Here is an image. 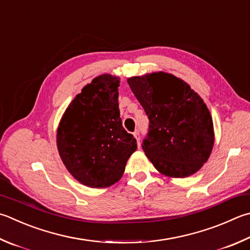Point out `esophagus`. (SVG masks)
I'll return each mask as SVG.
<instances>
[{"instance_id":"1","label":"esophagus","mask_w":250,"mask_h":250,"mask_svg":"<svg viewBox=\"0 0 250 250\" xmlns=\"http://www.w3.org/2000/svg\"><path fill=\"white\" fill-rule=\"evenodd\" d=\"M133 135H134V138L137 139V142H138V146L140 147V145H141V143H140V134H139V132L138 131H135V132H133Z\"/></svg>"}]
</instances>
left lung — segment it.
<instances>
[{
  "label": "left lung",
  "instance_id": "obj_1",
  "mask_svg": "<svg viewBox=\"0 0 250 250\" xmlns=\"http://www.w3.org/2000/svg\"><path fill=\"white\" fill-rule=\"evenodd\" d=\"M149 120L142 148L161 174L185 178L208 161L214 144L210 111L189 84L165 72L128 79Z\"/></svg>",
  "mask_w": 250,
  "mask_h": 250
}]
</instances>
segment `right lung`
<instances>
[{
  "label": "right lung",
  "instance_id": "add662e5",
  "mask_svg": "<svg viewBox=\"0 0 250 250\" xmlns=\"http://www.w3.org/2000/svg\"><path fill=\"white\" fill-rule=\"evenodd\" d=\"M120 79L110 74L84 86L63 113L57 145L66 169L90 188H106L119 180L137 140L126 132L120 118Z\"/></svg>",
  "mask_w": 250,
  "mask_h": 250
}]
</instances>
